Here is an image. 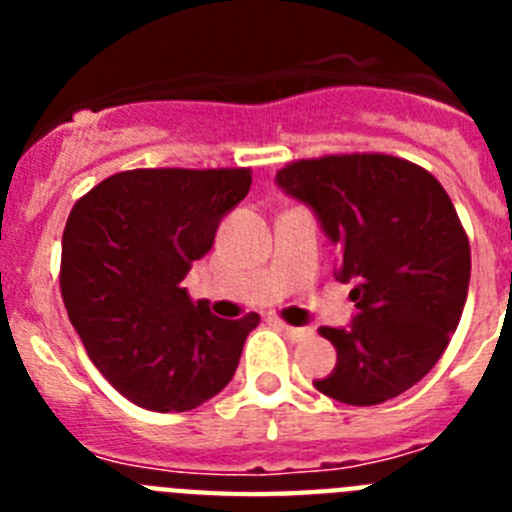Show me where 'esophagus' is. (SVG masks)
I'll return each instance as SVG.
<instances>
[{"instance_id": "obj_1", "label": "esophagus", "mask_w": 512, "mask_h": 512, "mask_svg": "<svg viewBox=\"0 0 512 512\" xmlns=\"http://www.w3.org/2000/svg\"><path fill=\"white\" fill-rule=\"evenodd\" d=\"M282 328L292 341H305V338H310L312 333H315L312 328H297V325H289V323H282Z\"/></svg>"}]
</instances>
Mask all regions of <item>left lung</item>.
<instances>
[{"mask_svg":"<svg viewBox=\"0 0 512 512\" xmlns=\"http://www.w3.org/2000/svg\"><path fill=\"white\" fill-rule=\"evenodd\" d=\"M277 182L338 243L336 277L356 282L351 328H320L338 361L315 387L359 408L402 395L441 359L467 302L472 251L454 202L431 171L390 153L300 158Z\"/></svg>","mask_w":512,"mask_h":512,"instance_id":"left-lung-1","label":"left lung"}]
</instances>
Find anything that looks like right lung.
<instances>
[{
    "label": "right lung",
    "instance_id": "right-lung-1",
    "mask_svg": "<svg viewBox=\"0 0 512 512\" xmlns=\"http://www.w3.org/2000/svg\"><path fill=\"white\" fill-rule=\"evenodd\" d=\"M248 189L251 169H133L71 210L63 305L92 364L138 408L187 413L233 379L261 318H215L207 302L189 300L182 279Z\"/></svg>",
    "mask_w": 512,
    "mask_h": 512
}]
</instances>
